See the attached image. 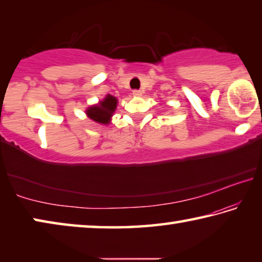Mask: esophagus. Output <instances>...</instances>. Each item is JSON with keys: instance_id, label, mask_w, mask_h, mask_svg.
<instances>
[{"instance_id": "34e87169", "label": "esophagus", "mask_w": 262, "mask_h": 262, "mask_svg": "<svg viewBox=\"0 0 262 262\" xmlns=\"http://www.w3.org/2000/svg\"><path fill=\"white\" fill-rule=\"evenodd\" d=\"M133 96H134V97H141L142 96V91L134 90V91H133Z\"/></svg>"}]
</instances>
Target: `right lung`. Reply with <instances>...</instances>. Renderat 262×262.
<instances>
[{"mask_svg": "<svg viewBox=\"0 0 262 262\" xmlns=\"http://www.w3.org/2000/svg\"><path fill=\"white\" fill-rule=\"evenodd\" d=\"M117 105L118 99L114 96L106 95L103 100L98 101V104L89 106L85 110V114L94 122L107 126L117 110Z\"/></svg>", "mask_w": 262, "mask_h": 262, "instance_id": "obj_1", "label": "right lung"}]
</instances>
